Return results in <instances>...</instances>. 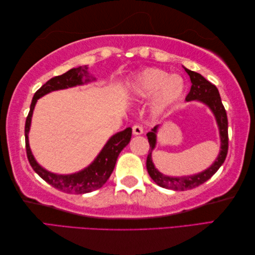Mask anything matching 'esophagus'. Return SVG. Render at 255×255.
<instances>
[{"label": "esophagus", "mask_w": 255, "mask_h": 255, "mask_svg": "<svg viewBox=\"0 0 255 255\" xmlns=\"http://www.w3.org/2000/svg\"><path fill=\"white\" fill-rule=\"evenodd\" d=\"M133 134H142L143 133V127L141 125H134L132 127Z\"/></svg>", "instance_id": "1"}]
</instances>
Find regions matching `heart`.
<instances>
[{
  "instance_id": "obj_1",
  "label": "heart",
  "mask_w": 255,
  "mask_h": 255,
  "mask_svg": "<svg viewBox=\"0 0 255 255\" xmlns=\"http://www.w3.org/2000/svg\"><path fill=\"white\" fill-rule=\"evenodd\" d=\"M185 84L180 75H171L164 70L151 68L139 73L131 83V93L138 97L155 95L154 107L163 111L181 99Z\"/></svg>"
}]
</instances>
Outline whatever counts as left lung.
I'll return each mask as SVG.
<instances>
[{
  "instance_id": "1",
  "label": "left lung",
  "mask_w": 255,
  "mask_h": 255,
  "mask_svg": "<svg viewBox=\"0 0 255 255\" xmlns=\"http://www.w3.org/2000/svg\"><path fill=\"white\" fill-rule=\"evenodd\" d=\"M185 71L189 75V78H191L192 82L191 91H189L185 100L187 102L199 101L210 108V111L214 113L216 117V121H217L221 144L218 158L215 160L214 163L207 170L195 175L172 177L163 175L156 170L152 162V158H151V153H152V150L154 149L156 143V130H158L159 126H155L152 130L148 132L147 137L150 149L147 156V170L149 175L159 186L167 189H173V191H187V189H192L202 185L219 170V167L223 165L226 160L227 153H228V118H227V113L223 105V102H221L218 89L213 83L206 80L202 74L191 71V70L186 68Z\"/></svg>"
}]
</instances>
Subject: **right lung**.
Wrapping results in <instances>:
<instances>
[{
    "label": "right lung",
    "instance_id": "add662e5",
    "mask_svg": "<svg viewBox=\"0 0 255 255\" xmlns=\"http://www.w3.org/2000/svg\"><path fill=\"white\" fill-rule=\"evenodd\" d=\"M88 69V66L73 68L71 70H69L66 73L58 75V77H55L50 79L49 81H47V82L36 92L34 97H32L30 110L25 123L26 153L31 167L42 180L46 181L48 184H50L52 187L69 194L90 193L95 191V189L101 188L104 185L108 178H110L112 172L114 171V167H115L119 153L122 152V150L126 147L129 141H130L132 133V129L130 127H128L125 129V130L114 134L104 145V148L102 149L100 154L96 156V159L92 162V164H90L88 167H85L82 171L73 173V174H55V173H51L45 170L44 167H41L37 163L34 155L31 153L28 142V132L30 128L32 111H34L37 100L40 99L41 96L50 93L52 91L72 88V86L82 85L86 82H90L91 79L89 77ZM84 76L87 79L83 81V78Z\"/></svg>",
    "mask_w": 255,
    "mask_h": 255
}]
</instances>
